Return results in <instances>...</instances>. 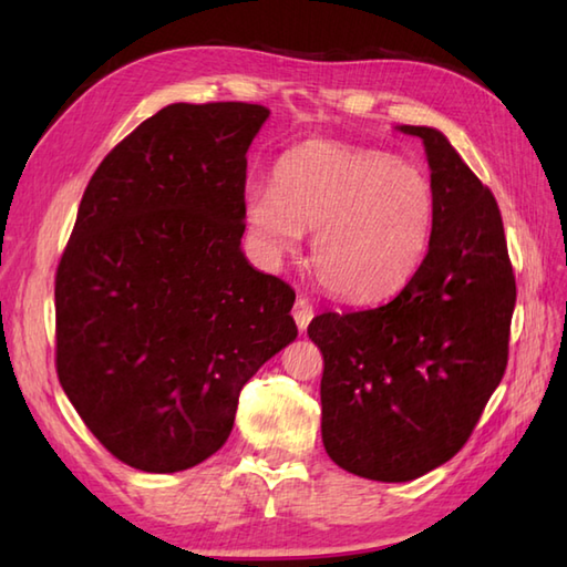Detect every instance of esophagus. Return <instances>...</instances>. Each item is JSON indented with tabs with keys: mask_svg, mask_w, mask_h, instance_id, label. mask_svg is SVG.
Masks as SVG:
<instances>
[{
	"mask_svg": "<svg viewBox=\"0 0 567 567\" xmlns=\"http://www.w3.org/2000/svg\"><path fill=\"white\" fill-rule=\"evenodd\" d=\"M292 317L297 321V329L299 331H307L311 317H315V307H311V302L307 297H297V302L292 307Z\"/></svg>",
	"mask_w": 567,
	"mask_h": 567,
	"instance_id": "1",
	"label": "esophagus"
}]
</instances>
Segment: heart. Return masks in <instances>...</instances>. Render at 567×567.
Wrapping results in <instances>:
<instances>
[{"label": "heart", "mask_w": 567, "mask_h": 567, "mask_svg": "<svg viewBox=\"0 0 567 567\" xmlns=\"http://www.w3.org/2000/svg\"><path fill=\"white\" fill-rule=\"evenodd\" d=\"M246 219L272 252L311 236V268L329 292L372 299L409 280L436 228V189L390 153L311 141L275 163L272 187L246 192Z\"/></svg>", "instance_id": "1"}]
</instances>
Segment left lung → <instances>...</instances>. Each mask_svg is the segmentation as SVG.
I'll use <instances>...</instances> for the list:
<instances>
[{
  "instance_id": "obj_1",
  "label": "left lung",
  "mask_w": 567,
  "mask_h": 567,
  "mask_svg": "<svg viewBox=\"0 0 567 567\" xmlns=\"http://www.w3.org/2000/svg\"><path fill=\"white\" fill-rule=\"evenodd\" d=\"M424 141L436 228L390 302L309 323L323 355L321 439L348 473L406 483L463 449L509 358L516 280L497 199L441 131Z\"/></svg>"
}]
</instances>
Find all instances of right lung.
I'll return each mask as SVG.
<instances>
[{"instance_id":"add662e5","label":"right lung","mask_w":567,"mask_h":567,"mask_svg":"<svg viewBox=\"0 0 567 567\" xmlns=\"http://www.w3.org/2000/svg\"><path fill=\"white\" fill-rule=\"evenodd\" d=\"M260 104H167L84 189L55 272V370L94 439L143 473L221 449L238 394L297 339L295 290L240 250Z\"/></svg>"}]
</instances>
